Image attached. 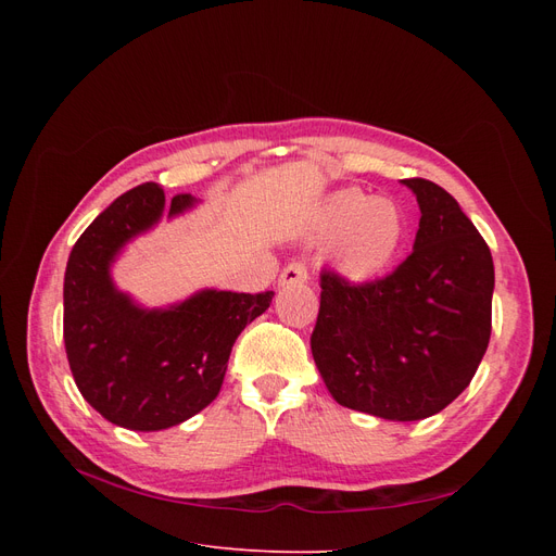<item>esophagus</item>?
Segmentation results:
<instances>
[{"mask_svg": "<svg viewBox=\"0 0 556 556\" xmlns=\"http://www.w3.org/2000/svg\"><path fill=\"white\" fill-rule=\"evenodd\" d=\"M306 280H308V266L304 262H290L280 271L278 285L280 288H285V285H296V282H306Z\"/></svg>", "mask_w": 556, "mask_h": 556, "instance_id": "34e87169", "label": "esophagus"}]
</instances>
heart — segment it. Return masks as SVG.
<instances>
[{"label": "heart", "mask_w": 556, "mask_h": 556, "mask_svg": "<svg viewBox=\"0 0 556 556\" xmlns=\"http://www.w3.org/2000/svg\"><path fill=\"white\" fill-rule=\"evenodd\" d=\"M408 233L406 213L392 199L359 188L336 192L319 220V237L336 239V262L352 280H371L399 257Z\"/></svg>", "instance_id": "b5f03b06"}]
</instances>
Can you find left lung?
Listing matches in <instances>:
<instances>
[{
    "instance_id": "left-lung-1",
    "label": "left lung",
    "mask_w": 556,
    "mask_h": 556,
    "mask_svg": "<svg viewBox=\"0 0 556 556\" xmlns=\"http://www.w3.org/2000/svg\"><path fill=\"white\" fill-rule=\"evenodd\" d=\"M403 185L422 213L413 252L366 282L325 268L311 350L341 406L415 422L450 406L478 371L492 333L494 262L441 185Z\"/></svg>"
}]
</instances>
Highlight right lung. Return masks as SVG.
Wrapping results in <instances>:
<instances>
[{
    "mask_svg": "<svg viewBox=\"0 0 556 556\" xmlns=\"http://www.w3.org/2000/svg\"><path fill=\"white\" fill-rule=\"evenodd\" d=\"M176 194L169 215L190 208ZM164 213V190L143 182L80 233L64 274V348L78 392L109 422L160 431L204 410L225 380L233 341L274 292L204 290L166 311H143L113 288L111 262Z\"/></svg>",
    "mask_w": 556,
    "mask_h": 556,
    "instance_id": "add662e5",
    "label": "right lung"
}]
</instances>
